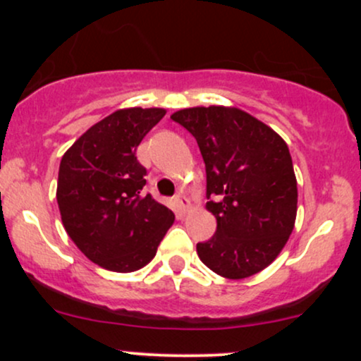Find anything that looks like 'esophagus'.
<instances>
[{
	"label": "esophagus",
	"instance_id": "34e87169",
	"mask_svg": "<svg viewBox=\"0 0 361 361\" xmlns=\"http://www.w3.org/2000/svg\"><path fill=\"white\" fill-rule=\"evenodd\" d=\"M175 207H176V210L180 214H186V210H188V207H190L188 198H186L185 195H176V197H175Z\"/></svg>",
	"mask_w": 361,
	"mask_h": 361
}]
</instances>
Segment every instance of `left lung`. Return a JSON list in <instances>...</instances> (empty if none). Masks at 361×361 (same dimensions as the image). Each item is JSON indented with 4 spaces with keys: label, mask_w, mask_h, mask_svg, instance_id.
I'll return each instance as SVG.
<instances>
[{
    "label": "left lung",
    "mask_w": 361,
    "mask_h": 361,
    "mask_svg": "<svg viewBox=\"0 0 361 361\" xmlns=\"http://www.w3.org/2000/svg\"><path fill=\"white\" fill-rule=\"evenodd\" d=\"M197 139L207 171V210L217 231L198 258L224 279L241 280L271 264L297 217V178L283 139L235 106H193L171 115Z\"/></svg>",
    "instance_id": "8db88e82"
}]
</instances>
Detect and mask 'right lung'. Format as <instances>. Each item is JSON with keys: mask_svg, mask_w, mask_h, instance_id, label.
<instances>
[{"mask_svg": "<svg viewBox=\"0 0 361 361\" xmlns=\"http://www.w3.org/2000/svg\"><path fill=\"white\" fill-rule=\"evenodd\" d=\"M164 109H120L90 127L64 152L57 205L78 250L105 270L130 273L156 256L175 214L144 195L146 168L135 157Z\"/></svg>", "mask_w": 361, "mask_h": 361, "instance_id": "add662e5", "label": "right lung"}]
</instances>
